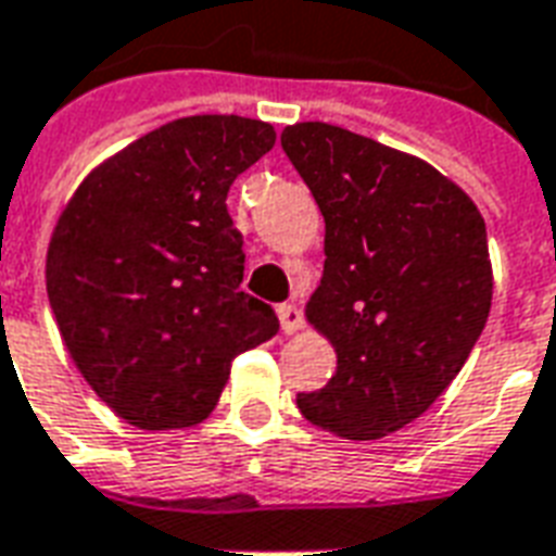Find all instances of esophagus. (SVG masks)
Returning a JSON list of instances; mask_svg holds the SVG:
<instances>
[{"mask_svg": "<svg viewBox=\"0 0 556 556\" xmlns=\"http://www.w3.org/2000/svg\"><path fill=\"white\" fill-rule=\"evenodd\" d=\"M277 312H279V324H282V332L294 336V332L303 330V312H300L298 306L286 303V306H279Z\"/></svg>", "mask_w": 556, "mask_h": 556, "instance_id": "obj_1", "label": "esophagus"}]
</instances>
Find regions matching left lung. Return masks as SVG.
Instances as JSON below:
<instances>
[{
  "instance_id": "left-lung-1",
  "label": "left lung",
  "mask_w": 556,
  "mask_h": 556,
  "mask_svg": "<svg viewBox=\"0 0 556 556\" xmlns=\"http://www.w3.org/2000/svg\"><path fill=\"white\" fill-rule=\"evenodd\" d=\"M282 150L324 215L306 320L336 348V374L298 394L300 413L353 442L382 439L433 406L486 327V224L433 164L356 131L294 123Z\"/></svg>"
}]
</instances>
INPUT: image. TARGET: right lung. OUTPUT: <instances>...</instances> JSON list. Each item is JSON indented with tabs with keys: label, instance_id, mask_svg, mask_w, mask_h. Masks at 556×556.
<instances>
[{
	"label": "right lung",
	"instance_id": "obj_1",
	"mask_svg": "<svg viewBox=\"0 0 556 556\" xmlns=\"http://www.w3.org/2000/svg\"><path fill=\"white\" fill-rule=\"evenodd\" d=\"M274 141L265 121L179 117L97 164L61 208L49 306L81 377L138 430L205 421L238 353L277 336L274 309L238 291L244 238L226 212Z\"/></svg>",
	"mask_w": 556,
	"mask_h": 556
}]
</instances>
